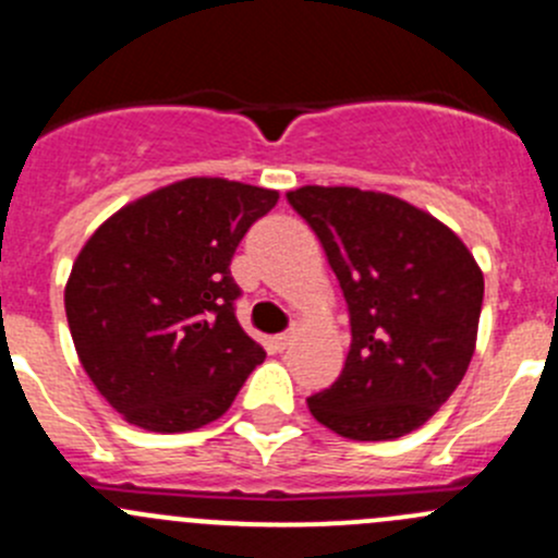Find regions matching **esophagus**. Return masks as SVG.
<instances>
[{
	"instance_id": "obj_1",
	"label": "esophagus",
	"mask_w": 558,
	"mask_h": 558,
	"mask_svg": "<svg viewBox=\"0 0 558 558\" xmlns=\"http://www.w3.org/2000/svg\"><path fill=\"white\" fill-rule=\"evenodd\" d=\"M272 342H275V348H278V351H286V348L294 342V331H283V335H275Z\"/></svg>"
}]
</instances>
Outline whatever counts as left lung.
Wrapping results in <instances>:
<instances>
[{"label": "left lung", "instance_id": "1", "mask_svg": "<svg viewBox=\"0 0 558 558\" xmlns=\"http://www.w3.org/2000/svg\"><path fill=\"white\" fill-rule=\"evenodd\" d=\"M313 229L351 313L340 378L307 399L313 418L348 440H397L424 426L472 362L483 272L432 213L353 185L286 194Z\"/></svg>", "mask_w": 558, "mask_h": 558}]
</instances>
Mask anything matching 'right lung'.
Instances as JSON below:
<instances>
[{
  "label": "right lung",
  "mask_w": 558,
  "mask_h": 558,
  "mask_svg": "<svg viewBox=\"0 0 558 558\" xmlns=\"http://www.w3.org/2000/svg\"><path fill=\"white\" fill-rule=\"evenodd\" d=\"M278 191L185 178L129 202L86 240L64 289L83 369L145 432L221 418L264 348L234 315L229 264Z\"/></svg>",
  "instance_id": "add662e5"
}]
</instances>
